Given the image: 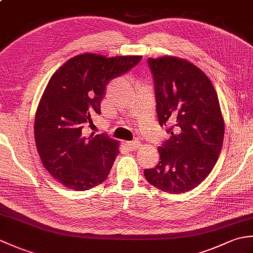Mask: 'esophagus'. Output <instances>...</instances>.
I'll use <instances>...</instances> for the list:
<instances>
[{
	"label": "esophagus",
	"mask_w": 253,
	"mask_h": 253,
	"mask_svg": "<svg viewBox=\"0 0 253 253\" xmlns=\"http://www.w3.org/2000/svg\"><path fill=\"white\" fill-rule=\"evenodd\" d=\"M126 146H127L128 149L131 150V151H132V150H136V149L140 147V142H139V141H127Z\"/></svg>",
	"instance_id": "esophagus-1"
}]
</instances>
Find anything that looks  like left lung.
<instances>
[{
	"label": "left lung",
	"instance_id": "8db88e82",
	"mask_svg": "<svg viewBox=\"0 0 253 253\" xmlns=\"http://www.w3.org/2000/svg\"><path fill=\"white\" fill-rule=\"evenodd\" d=\"M161 126L170 137L159 147L160 162L144 169L147 181L178 195L192 190L211 173L224 140V118L211 80L185 58H148Z\"/></svg>",
	"mask_w": 253,
	"mask_h": 253
}]
</instances>
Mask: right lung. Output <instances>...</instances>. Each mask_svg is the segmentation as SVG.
Instances as JSON below:
<instances>
[{
  "label": "right lung",
  "instance_id": "obj_1",
  "mask_svg": "<svg viewBox=\"0 0 253 253\" xmlns=\"http://www.w3.org/2000/svg\"><path fill=\"white\" fill-rule=\"evenodd\" d=\"M141 55L74 56L52 75L35 117V141L44 169L69 189L84 191L102 184L120 153L105 135L83 137L84 123L101 114L106 84L141 61Z\"/></svg>",
  "mask_w": 253,
  "mask_h": 253
}]
</instances>
